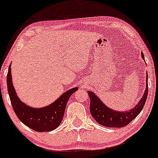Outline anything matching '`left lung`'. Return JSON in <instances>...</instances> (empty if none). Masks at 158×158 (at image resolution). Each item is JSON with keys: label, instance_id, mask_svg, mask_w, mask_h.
Listing matches in <instances>:
<instances>
[{"label": "left lung", "instance_id": "obj_1", "mask_svg": "<svg viewBox=\"0 0 158 158\" xmlns=\"http://www.w3.org/2000/svg\"><path fill=\"white\" fill-rule=\"evenodd\" d=\"M141 56L144 59L143 52H141ZM146 78H148V74ZM147 80L148 79H146L145 92L140 100L133 108L126 111V110L118 111L108 108L94 92L88 90V94L90 99V111L92 117L99 124L110 128H122L128 125V123H131L138 116L144 107L148 96V88Z\"/></svg>", "mask_w": 158, "mask_h": 158}]
</instances>
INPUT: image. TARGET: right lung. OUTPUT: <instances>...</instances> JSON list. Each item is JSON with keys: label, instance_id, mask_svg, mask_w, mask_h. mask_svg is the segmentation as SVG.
I'll return each instance as SVG.
<instances>
[{"label": "right lung", "instance_id": "add662e5", "mask_svg": "<svg viewBox=\"0 0 158 158\" xmlns=\"http://www.w3.org/2000/svg\"><path fill=\"white\" fill-rule=\"evenodd\" d=\"M7 89L12 108L18 118L35 131H50L61 124L69 98L78 90L77 87L67 90L56 101L43 108H32L23 102L16 94L12 81L11 64L6 77Z\"/></svg>", "mask_w": 158, "mask_h": 158}]
</instances>
